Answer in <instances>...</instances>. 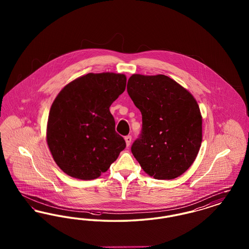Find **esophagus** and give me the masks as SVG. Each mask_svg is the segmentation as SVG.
Here are the masks:
<instances>
[{
  "label": "esophagus",
  "instance_id": "obj_1",
  "mask_svg": "<svg viewBox=\"0 0 249 249\" xmlns=\"http://www.w3.org/2000/svg\"><path fill=\"white\" fill-rule=\"evenodd\" d=\"M125 142H126L127 146H129V145H130V142H131V136H130V135H128V136H126V137H125Z\"/></svg>",
  "mask_w": 249,
  "mask_h": 249
}]
</instances>
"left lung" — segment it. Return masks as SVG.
<instances>
[{"instance_id":"left-lung-1","label":"left lung","mask_w":249,"mask_h":249,"mask_svg":"<svg viewBox=\"0 0 249 249\" xmlns=\"http://www.w3.org/2000/svg\"><path fill=\"white\" fill-rule=\"evenodd\" d=\"M127 91L142 114V132L131 153L155 179L180 177L201 147L202 119L197 101L164 74H132Z\"/></svg>"}]
</instances>
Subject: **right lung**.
<instances>
[{
	"label": "right lung",
	"instance_id": "obj_1",
	"mask_svg": "<svg viewBox=\"0 0 249 249\" xmlns=\"http://www.w3.org/2000/svg\"><path fill=\"white\" fill-rule=\"evenodd\" d=\"M123 73L89 72L66 85L48 116L47 141L57 165L81 180L107 172L126 147L109 107L126 88Z\"/></svg>",
	"mask_w": 249,
	"mask_h": 249
}]
</instances>
